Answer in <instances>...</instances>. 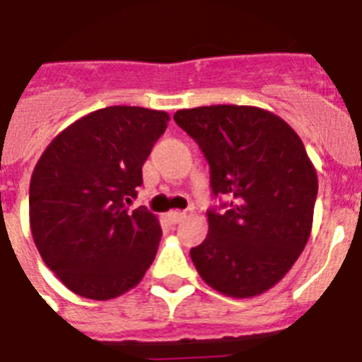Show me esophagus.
Listing matches in <instances>:
<instances>
[{"label":"esophagus","instance_id":"34e87169","mask_svg":"<svg viewBox=\"0 0 362 362\" xmlns=\"http://www.w3.org/2000/svg\"><path fill=\"white\" fill-rule=\"evenodd\" d=\"M167 219H169V223H173V225H178V223L186 219V211H178V210L169 211V214H167Z\"/></svg>","mask_w":362,"mask_h":362}]
</instances>
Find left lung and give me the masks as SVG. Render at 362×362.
<instances>
[{
  "label": "left lung",
  "mask_w": 362,
  "mask_h": 362,
  "mask_svg": "<svg viewBox=\"0 0 362 362\" xmlns=\"http://www.w3.org/2000/svg\"><path fill=\"white\" fill-rule=\"evenodd\" d=\"M210 163L206 240L189 251L208 286L227 298L267 292L296 264L313 230L318 175L288 122L255 105H202L175 113Z\"/></svg>",
  "instance_id": "1"
}]
</instances>
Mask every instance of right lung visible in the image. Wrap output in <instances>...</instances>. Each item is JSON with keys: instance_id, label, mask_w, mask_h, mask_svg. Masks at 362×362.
<instances>
[{"instance_id": "add662e5", "label": "right lung", "mask_w": 362, "mask_h": 362, "mask_svg": "<svg viewBox=\"0 0 362 362\" xmlns=\"http://www.w3.org/2000/svg\"><path fill=\"white\" fill-rule=\"evenodd\" d=\"M169 113L111 105L66 126L38 158L29 225L44 264L74 293L107 301L141 283L161 240L158 217L130 202Z\"/></svg>"}]
</instances>
